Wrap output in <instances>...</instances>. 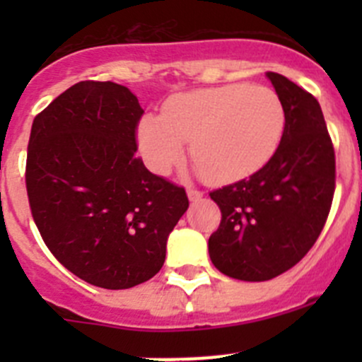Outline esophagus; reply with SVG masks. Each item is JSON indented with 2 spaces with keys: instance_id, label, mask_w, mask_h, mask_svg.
Returning a JSON list of instances; mask_svg holds the SVG:
<instances>
[{
  "instance_id": "esophagus-1",
  "label": "esophagus",
  "mask_w": 362,
  "mask_h": 362,
  "mask_svg": "<svg viewBox=\"0 0 362 362\" xmlns=\"http://www.w3.org/2000/svg\"><path fill=\"white\" fill-rule=\"evenodd\" d=\"M187 198L189 202H199V199L203 198V192L198 191V189H187Z\"/></svg>"
}]
</instances>
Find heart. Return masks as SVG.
Returning <instances> with one entry per match:
<instances>
[{
    "instance_id": "obj_1",
    "label": "heart",
    "mask_w": 362,
    "mask_h": 362,
    "mask_svg": "<svg viewBox=\"0 0 362 362\" xmlns=\"http://www.w3.org/2000/svg\"><path fill=\"white\" fill-rule=\"evenodd\" d=\"M286 131V108L273 89L249 83L208 87L177 94L160 117L138 122L136 141L152 171L166 175L191 158L204 180L231 184L257 173L279 151Z\"/></svg>"
}]
</instances>
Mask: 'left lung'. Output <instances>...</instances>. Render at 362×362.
Listing matches in <instances>:
<instances>
[{
    "mask_svg": "<svg viewBox=\"0 0 362 362\" xmlns=\"http://www.w3.org/2000/svg\"><path fill=\"white\" fill-rule=\"evenodd\" d=\"M286 108L279 151L247 180L210 192L222 221L208 240L215 268L264 282L313 247L334 194V148L315 98L279 73H266Z\"/></svg>",
    "mask_w": 362,
    "mask_h": 362,
    "instance_id": "8db88e82",
    "label": "left lung"
}]
</instances>
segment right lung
I'll use <instances>...</instances> for the list:
<instances>
[{
  "mask_svg": "<svg viewBox=\"0 0 362 362\" xmlns=\"http://www.w3.org/2000/svg\"><path fill=\"white\" fill-rule=\"evenodd\" d=\"M141 110L127 87L78 82L35 117L25 187L35 224L73 275L103 289L147 282L189 208L182 187L136 158Z\"/></svg>",
  "mask_w": 362,
  "mask_h": 362,
  "instance_id": "1",
  "label": "right lung"
}]
</instances>
